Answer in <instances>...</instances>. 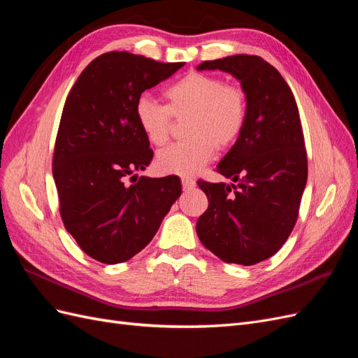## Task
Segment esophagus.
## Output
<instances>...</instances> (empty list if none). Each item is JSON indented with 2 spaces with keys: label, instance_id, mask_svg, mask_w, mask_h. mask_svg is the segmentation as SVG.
Masks as SVG:
<instances>
[{
  "label": "esophagus",
  "instance_id": "esophagus-1",
  "mask_svg": "<svg viewBox=\"0 0 358 358\" xmlns=\"http://www.w3.org/2000/svg\"><path fill=\"white\" fill-rule=\"evenodd\" d=\"M182 187L183 189H191L196 187V182H194L191 178H182Z\"/></svg>",
  "mask_w": 358,
  "mask_h": 358
}]
</instances>
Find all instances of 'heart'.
I'll return each instance as SVG.
<instances>
[{"mask_svg":"<svg viewBox=\"0 0 358 358\" xmlns=\"http://www.w3.org/2000/svg\"><path fill=\"white\" fill-rule=\"evenodd\" d=\"M164 99L167 104L162 106L142 95L136 103V117L149 142L162 146L170 137L171 117L188 116V138L157 155V167L170 175H196L213 158L216 148L227 149L239 138L246 122L245 91L218 76L188 73L167 86Z\"/></svg>","mask_w":358,"mask_h":358,"instance_id":"obj_1","label":"heart"}]
</instances>
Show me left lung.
<instances>
[{
    "label": "left lung",
    "instance_id": "left-lung-1",
    "mask_svg": "<svg viewBox=\"0 0 358 358\" xmlns=\"http://www.w3.org/2000/svg\"><path fill=\"white\" fill-rule=\"evenodd\" d=\"M241 82L248 100L239 138L216 171L233 180H199L209 206L197 221L201 243L225 263L252 266L275 255L294 229L308 180L300 115L280 73L257 55L204 61Z\"/></svg>",
    "mask_w": 358,
    "mask_h": 358
}]
</instances>
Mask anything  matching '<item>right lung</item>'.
<instances>
[{
  "label": "right lung",
  "instance_id": "1",
  "mask_svg": "<svg viewBox=\"0 0 358 358\" xmlns=\"http://www.w3.org/2000/svg\"><path fill=\"white\" fill-rule=\"evenodd\" d=\"M183 64L103 53L82 71L64 104L52 162L59 213L82 251L96 262L117 264L138 254L180 197L178 176L136 175L154 157L136 103Z\"/></svg>",
  "mask_w": 358,
  "mask_h": 358
}]
</instances>
